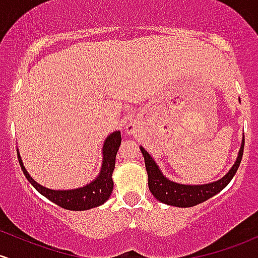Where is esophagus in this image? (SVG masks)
Wrapping results in <instances>:
<instances>
[{
	"mask_svg": "<svg viewBox=\"0 0 258 258\" xmlns=\"http://www.w3.org/2000/svg\"><path fill=\"white\" fill-rule=\"evenodd\" d=\"M134 130H135L134 126H127V131H128V132H132Z\"/></svg>",
	"mask_w": 258,
	"mask_h": 258,
	"instance_id": "obj_1",
	"label": "esophagus"
}]
</instances>
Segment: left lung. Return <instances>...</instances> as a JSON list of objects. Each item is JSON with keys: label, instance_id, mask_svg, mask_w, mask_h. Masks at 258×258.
<instances>
[{"label": "left lung", "instance_id": "obj_1", "mask_svg": "<svg viewBox=\"0 0 258 258\" xmlns=\"http://www.w3.org/2000/svg\"><path fill=\"white\" fill-rule=\"evenodd\" d=\"M245 137L242 140L241 148H240L237 159L235 161L233 168L229 170L228 174L216 182L207 183V185H180V183L172 182L163 176L159 168L157 166L155 161L148 154L146 149L141 147L144 157V163H146V169L148 172V186L151 189L152 195L160 202L166 203V205L175 206V207H194V206L202 203L209 200L211 197L216 196L218 192L222 191L223 188L230 182L234 175L236 174L239 169L240 163H241L242 154H244Z\"/></svg>", "mask_w": 258, "mask_h": 258}]
</instances>
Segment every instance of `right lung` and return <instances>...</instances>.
I'll return each mask as SVG.
<instances>
[{"label":"right lung","instance_id":"1","mask_svg":"<svg viewBox=\"0 0 258 258\" xmlns=\"http://www.w3.org/2000/svg\"><path fill=\"white\" fill-rule=\"evenodd\" d=\"M121 144V134L118 131L114 132L106 138L105 143H104L103 154V168H101L100 174L93 182L89 185L84 186V187L69 189V191H55V189H49L46 187H42L38 182H35L30 175L25 170L23 163H22L21 155L18 154L19 165H21L22 170H23L25 177L28 181L38 189L39 192L50 200L51 202L56 203L60 207L64 209H70V211H86L98 207V206L103 205L105 201L109 200L110 195L112 192V171L115 169V159L116 153L118 151V147Z\"/></svg>","mask_w":258,"mask_h":258}]
</instances>
